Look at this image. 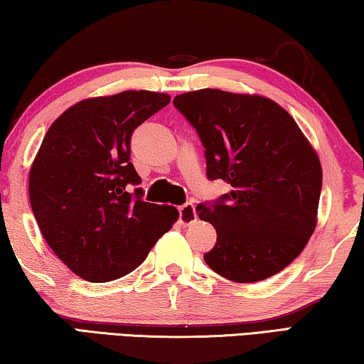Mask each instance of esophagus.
I'll use <instances>...</instances> for the list:
<instances>
[{
    "mask_svg": "<svg viewBox=\"0 0 364 364\" xmlns=\"http://www.w3.org/2000/svg\"><path fill=\"white\" fill-rule=\"evenodd\" d=\"M178 213H180L178 215V220H180V223L183 226L191 225L197 218L196 205L193 204V202H186V204L181 205L180 208H178Z\"/></svg>",
    "mask_w": 364,
    "mask_h": 364,
    "instance_id": "esophagus-1",
    "label": "esophagus"
}]
</instances>
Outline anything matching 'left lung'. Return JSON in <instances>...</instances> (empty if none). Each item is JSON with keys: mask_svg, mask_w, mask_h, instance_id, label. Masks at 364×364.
Returning a JSON list of instances; mask_svg holds the SVG:
<instances>
[{"mask_svg": "<svg viewBox=\"0 0 364 364\" xmlns=\"http://www.w3.org/2000/svg\"><path fill=\"white\" fill-rule=\"evenodd\" d=\"M205 147L207 178L232 189L197 205L217 244L204 255L215 273L255 282L279 273L315 231L321 164L295 120L263 96L199 90L176 96Z\"/></svg>", "mask_w": 364, "mask_h": 364, "instance_id": "8db88e82", "label": "left lung"}]
</instances>
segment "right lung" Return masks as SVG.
<instances>
[{
    "mask_svg": "<svg viewBox=\"0 0 364 364\" xmlns=\"http://www.w3.org/2000/svg\"><path fill=\"white\" fill-rule=\"evenodd\" d=\"M170 102L154 91L91 97L49 127L28 176L30 204L54 254L80 278L109 282L136 269L178 218L144 202L132 134Z\"/></svg>",
    "mask_w": 364,
    "mask_h": 364,
    "instance_id": "right-lung-1",
    "label": "right lung"
}]
</instances>
